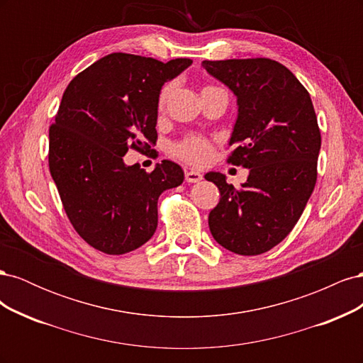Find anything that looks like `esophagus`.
<instances>
[{"label": "esophagus", "mask_w": 363, "mask_h": 363, "mask_svg": "<svg viewBox=\"0 0 363 363\" xmlns=\"http://www.w3.org/2000/svg\"><path fill=\"white\" fill-rule=\"evenodd\" d=\"M201 179H203V175L199 171L188 169L184 172V180L188 183H199Z\"/></svg>", "instance_id": "34e87169"}]
</instances>
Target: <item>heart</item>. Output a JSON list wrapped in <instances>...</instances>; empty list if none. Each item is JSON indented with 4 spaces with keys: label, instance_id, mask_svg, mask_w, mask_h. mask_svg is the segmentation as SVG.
Returning <instances> with one entry per match:
<instances>
[{
    "label": "heart",
    "instance_id": "heart-1",
    "mask_svg": "<svg viewBox=\"0 0 363 363\" xmlns=\"http://www.w3.org/2000/svg\"><path fill=\"white\" fill-rule=\"evenodd\" d=\"M171 92H172L171 83L164 84L162 87L159 92V98H157L159 108L164 107V104H167ZM172 152L184 162H188L191 164H196V167H203V164L211 162L212 155H213V145H212V142L206 138L188 136L183 140H180L179 144H175L172 147Z\"/></svg>",
    "mask_w": 363,
    "mask_h": 363
}]
</instances>
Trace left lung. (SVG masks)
<instances>
[{"label": "left lung", "mask_w": 363, "mask_h": 363, "mask_svg": "<svg viewBox=\"0 0 363 363\" xmlns=\"http://www.w3.org/2000/svg\"><path fill=\"white\" fill-rule=\"evenodd\" d=\"M201 67L238 98L227 162L248 168L242 188L207 172L221 199L208 213L219 245L257 256L286 238L316 183L321 133L309 92L281 63L257 59L204 60Z\"/></svg>", "instance_id": "1"}]
</instances>
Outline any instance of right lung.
<instances>
[{
  "mask_svg": "<svg viewBox=\"0 0 363 363\" xmlns=\"http://www.w3.org/2000/svg\"><path fill=\"white\" fill-rule=\"evenodd\" d=\"M191 63L112 52L63 92L50 127V172L75 232L95 250L118 256L144 245L157 228L160 194L183 183L177 163L145 172L124 156L156 145L159 92Z\"/></svg>",
  "mask_w": 363,
  "mask_h": 363,
  "instance_id": "obj_1",
  "label": "right lung"
}]
</instances>
